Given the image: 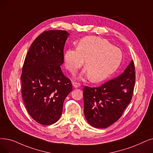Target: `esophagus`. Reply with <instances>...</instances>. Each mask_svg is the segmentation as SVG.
Masks as SVG:
<instances>
[{
    "label": "esophagus",
    "mask_w": 153,
    "mask_h": 153,
    "mask_svg": "<svg viewBox=\"0 0 153 153\" xmlns=\"http://www.w3.org/2000/svg\"><path fill=\"white\" fill-rule=\"evenodd\" d=\"M81 84L79 83V82H72V85L74 86L75 88H79L81 86Z\"/></svg>",
    "instance_id": "34e87169"
}]
</instances>
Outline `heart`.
<instances>
[{
  "label": "heart",
  "mask_w": 153,
  "mask_h": 153,
  "mask_svg": "<svg viewBox=\"0 0 153 153\" xmlns=\"http://www.w3.org/2000/svg\"><path fill=\"white\" fill-rule=\"evenodd\" d=\"M123 58L121 51L107 40L94 36H87L78 43L77 49H70L64 54L67 69L76 72L84 64L86 71L82 75L89 77L94 82L107 79L117 70Z\"/></svg>",
  "instance_id": "heart-1"
}]
</instances>
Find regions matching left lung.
Masks as SVG:
<instances>
[{"instance_id":"1","label":"left lung","mask_w":153,"mask_h":153,"mask_svg":"<svg viewBox=\"0 0 153 153\" xmlns=\"http://www.w3.org/2000/svg\"><path fill=\"white\" fill-rule=\"evenodd\" d=\"M136 76L131 61L123 74L97 88L84 86V112L88 123L106 128L120 118L133 94Z\"/></svg>"}]
</instances>
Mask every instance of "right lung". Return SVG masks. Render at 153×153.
Listing matches in <instances>:
<instances>
[{"label":"right lung","mask_w":153,"mask_h":153,"mask_svg":"<svg viewBox=\"0 0 153 153\" xmlns=\"http://www.w3.org/2000/svg\"><path fill=\"white\" fill-rule=\"evenodd\" d=\"M69 35L65 30L43 32L32 43L24 62L23 101L32 118L42 125L60 119L64 101L72 89L71 80L61 68Z\"/></svg>","instance_id":"1"}]
</instances>
